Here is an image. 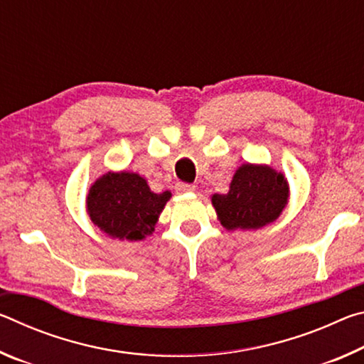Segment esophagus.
I'll return each instance as SVG.
<instances>
[{"instance_id": "34e87169", "label": "esophagus", "mask_w": 364, "mask_h": 364, "mask_svg": "<svg viewBox=\"0 0 364 364\" xmlns=\"http://www.w3.org/2000/svg\"><path fill=\"white\" fill-rule=\"evenodd\" d=\"M176 193H193L196 189L194 184H189V183H176Z\"/></svg>"}]
</instances>
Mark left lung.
I'll return each mask as SVG.
<instances>
[{
    "instance_id": "1",
    "label": "left lung",
    "mask_w": 364,
    "mask_h": 364,
    "mask_svg": "<svg viewBox=\"0 0 364 364\" xmlns=\"http://www.w3.org/2000/svg\"><path fill=\"white\" fill-rule=\"evenodd\" d=\"M287 197L281 173L267 165L245 164L234 173L226 194H213L212 204L226 230H258L279 217Z\"/></svg>"
}]
</instances>
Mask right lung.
<instances>
[{
    "label": "right lung",
    "mask_w": 364,
    "mask_h": 364,
    "mask_svg": "<svg viewBox=\"0 0 364 364\" xmlns=\"http://www.w3.org/2000/svg\"><path fill=\"white\" fill-rule=\"evenodd\" d=\"M171 194H156L136 173L101 176L86 197V210L93 223L110 237L139 241L156 228L160 212Z\"/></svg>",
    "instance_id": "1"
}]
</instances>
